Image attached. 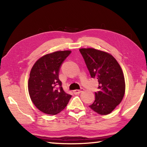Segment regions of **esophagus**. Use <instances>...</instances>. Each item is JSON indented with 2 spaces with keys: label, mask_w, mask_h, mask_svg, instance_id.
Instances as JSON below:
<instances>
[{
  "label": "esophagus",
  "mask_w": 147,
  "mask_h": 147,
  "mask_svg": "<svg viewBox=\"0 0 147 147\" xmlns=\"http://www.w3.org/2000/svg\"><path fill=\"white\" fill-rule=\"evenodd\" d=\"M83 91H84V89L83 88H81L80 90H74V93H75V94H80V93H82Z\"/></svg>",
  "instance_id": "obj_1"
}]
</instances>
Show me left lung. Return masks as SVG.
<instances>
[{
  "label": "left lung",
  "instance_id": "1",
  "mask_svg": "<svg viewBox=\"0 0 147 147\" xmlns=\"http://www.w3.org/2000/svg\"><path fill=\"white\" fill-rule=\"evenodd\" d=\"M92 78L98 82L95 100L89 107L107 115L120 104L125 93V80L119 64L111 54L93 48L80 49Z\"/></svg>",
  "mask_w": 147,
  "mask_h": 147
}]
</instances>
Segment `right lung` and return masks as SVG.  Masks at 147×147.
<instances>
[{"label":"right lung","mask_w":147,"mask_h":147,"mask_svg":"<svg viewBox=\"0 0 147 147\" xmlns=\"http://www.w3.org/2000/svg\"><path fill=\"white\" fill-rule=\"evenodd\" d=\"M71 51H56L42 56L31 69L28 92L33 104L47 114L55 115L66 107L71 95L65 93L59 78L61 65ZM60 86L58 89L57 85Z\"/></svg>","instance_id":"obj_1"}]
</instances>
